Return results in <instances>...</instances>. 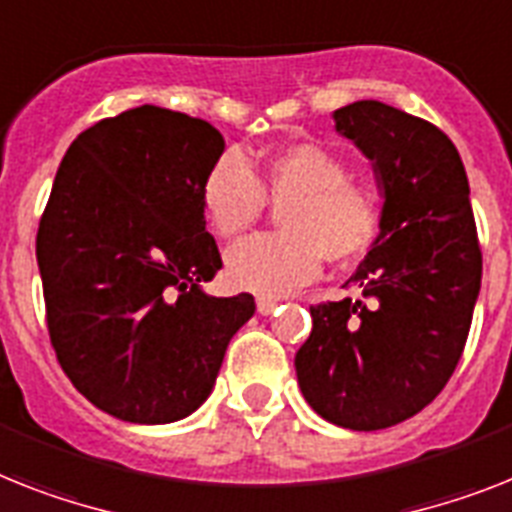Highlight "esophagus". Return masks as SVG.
<instances>
[{
    "label": "esophagus",
    "mask_w": 512,
    "mask_h": 512,
    "mask_svg": "<svg viewBox=\"0 0 512 512\" xmlns=\"http://www.w3.org/2000/svg\"><path fill=\"white\" fill-rule=\"evenodd\" d=\"M277 306H280V301H274V298H266V295L256 298V311H259L261 316H269Z\"/></svg>",
    "instance_id": "obj_1"
}]
</instances>
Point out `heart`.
<instances>
[{"instance_id": "heart-1", "label": "heart", "mask_w": 512, "mask_h": 512, "mask_svg": "<svg viewBox=\"0 0 512 512\" xmlns=\"http://www.w3.org/2000/svg\"><path fill=\"white\" fill-rule=\"evenodd\" d=\"M348 162L322 143L274 151L259 170L227 151L201 185V209L219 238H238L266 211L280 209L282 232L253 235L225 256L227 277L240 290L287 295L319 274L322 261H350L369 251L384 222V198L348 175Z\"/></svg>"}]
</instances>
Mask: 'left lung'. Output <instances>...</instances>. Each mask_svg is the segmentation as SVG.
<instances>
[{
  "label": "left lung",
  "instance_id": "1",
  "mask_svg": "<svg viewBox=\"0 0 512 512\" xmlns=\"http://www.w3.org/2000/svg\"><path fill=\"white\" fill-rule=\"evenodd\" d=\"M374 159L384 222L348 285L363 298L311 306L295 353L306 403L353 432L416 416L453 377L481 287V246L458 149L437 125L382 101L335 112Z\"/></svg>",
  "mask_w": 512,
  "mask_h": 512
}]
</instances>
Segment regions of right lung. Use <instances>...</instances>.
Listing matches in <instances>:
<instances>
[{"label":"right lung","mask_w":512,"mask_h":512,"mask_svg":"<svg viewBox=\"0 0 512 512\" xmlns=\"http://www.w3.org/2000/svg\"><path fill=\"white\" fill-rule=\"evenodd\" d=\"M225 151L214 125L143 107L67 149L38 222L46 329L75 390L130 424H170L209 398L253 295H206L222 256L201 185Z\"/></svg>","instance_id":"1"}]
</instances>
